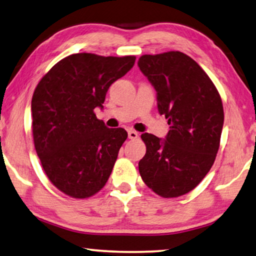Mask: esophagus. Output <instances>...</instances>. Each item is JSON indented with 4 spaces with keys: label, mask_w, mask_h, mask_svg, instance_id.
Wrapping results in <instances>:
<instances>
[{
    "label": "esophagus",
    "mask_w": 256,
    "mask_h": 256,
    "mask_svg": "<svg viewBox=\"0 0 256 256\" xmlns=\"http://www.w3.org/2000/svg\"><path fill=\"white\" fill-rule=\"evenodd\" d=\"M138 132H135V130H128V137H129V140H137L138 138Z\"/></svg>",
    "instance_id": "obj_1"
}]
</instances>
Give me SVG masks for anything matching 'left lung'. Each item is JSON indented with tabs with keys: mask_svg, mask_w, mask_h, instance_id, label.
<instances>
[{
	"mask_svg": "<svg viewBox=\"0 0 256 256\" xmlns=\"http://www.w3.org/2000/svg\"><path fill=\"white\" fill-rule=\"evenodd\" d=\"M138 67L170 124L165 140L142 135L146 154L138 164L140 176L155 194L176 198L194 190L212 166L224 124L222 98L206 72L181 52L144 55Z\"/></svg>",
	"mask_w": 256,
	"mask_h": 256,
	"instance_id": "left-lung-1",
	"label": "left lung"
}]
</instances>
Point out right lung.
<instances>
[{"label": "right lung", "instance_id": "add662e5", "mask_svg": "<svg viewBox=\"0 0 256 256\" xmlns=\"http://www.w3.org/2000/svg\"><path fill=\"white\" fill-rule=\"evenodd\" d=\"M135 56L80 52L57 62L36 88L31 112L34 148L49 180L76 199L100 191L128 134L108 128L94 114L110 85L135 64Z\"/></svg>", "mask_w": 256, "mask_h": 256}]
</instances>
